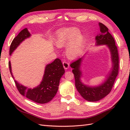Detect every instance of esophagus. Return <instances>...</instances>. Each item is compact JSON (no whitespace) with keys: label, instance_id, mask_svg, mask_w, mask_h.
Masks as SVG:
<instances>
[{"label":"esophagus","instance_id":"34e87169","mask_svg":"<svg viewBox=\"0 0 130 130\" xmlns=\"http://www.w3.org/2000/svg\"><path fill=\"white\" fill-rule=\"evenodd\" d=\"M63 67L65 69H67L69 67V64L66 61H64L63 62Z\"/></svg>","mask_w":130,"mask_h":130}]
</instances>
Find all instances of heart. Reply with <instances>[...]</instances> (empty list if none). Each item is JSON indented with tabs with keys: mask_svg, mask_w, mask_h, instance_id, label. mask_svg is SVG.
Wrapping results in <instances>:
<instances>
[{
	"mask_svg": "<svg viewBox=\"0 0 130 130\" xmlns=\"http://www.w3.org/2000/svg\"><path fill=\"white\" fill-rule=\"evenodd\" d=\"M76 28H66L59 32L55 44L58 48L66 47V55L70 59L76 58L81 53L85 44V37Z\"/></svg>",
	"mask_w": 130,
	"mask_h": 130,
	"instance_id": "b5f03b06",
	"label": "heart"
}]
</instances>
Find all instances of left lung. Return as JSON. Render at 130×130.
I'll use <instances>...</instances> for the list:
<instances>
[{
	"mask_svg": "<svg viewBox=\"0 0 130 130\" xmlns=\"http://www.w3.org/2000/svg\"><path fill=\"white\" fill-rule=\"evenodd\" d=\"M100 33L95 37L96 46L106 45L108 48L112 62L111 70L105 76V80L100 85L90 86L82 82L81 77L83 76L81 65L85 55L70 64L75 80V87L82 97L86 100L95 102L103 99L111 91L117 76L118 74L119 56L115 41L108 32V29L105 25L99 23Z\"/></svg>",
	"mask_w": 130,
	"mask_h": 130,
	"instance_id": "8db88e82",
	"label": "left lung"
}]
</instances>
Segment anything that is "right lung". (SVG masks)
I'll return each instance as SVG.
<instances>
[{
	"label": "right lung",
	"mask_w": 130,
	"mask_h": 130,
	"mask_svg": "<svg viewBox=\"0 0 130 130\" xmlns=\"http://www.w3.org/2000/svg\"><path fill=\"white\" fill-rule=\"evenodd\" d=\"M31 35L27 28L22 30L12 42L10 48V55L21 43L25 39L30 37ZM10 71L12 77L14 78L12 73L10 61L9 63ZM65 73L61 61L56 58L53 62L46 64L44 75L40 84L33 88H28L14 80V82L19 92L21 94L28 98L35 103L38 104H46L52 100L56 95L60 81L62 76Z\"/></svg>",
	"instance_id": "1"
}]
</instances>
